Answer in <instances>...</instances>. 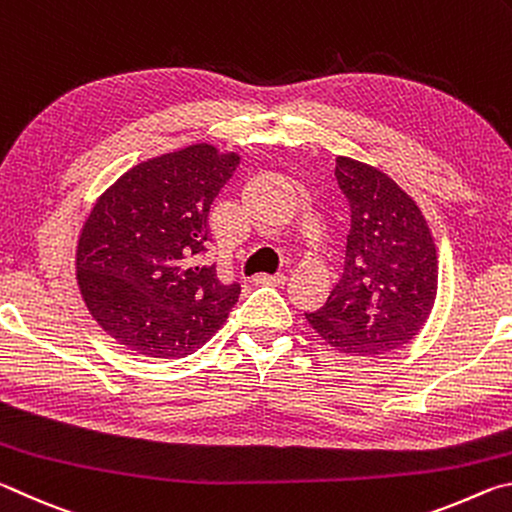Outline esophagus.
Returning a JSON list of instances; mask_svg holds the SVG:
<instances>
[{
    "label": "esophagus",
    "instance_id": "1",
    "mask_svg": "<svg viewBox=\"0 0 512 512\" xmlns=\"http://www.w3.org/2000/svg\"><path fill=\"white\" fill-rule=\"evenodd\" d=\"M255 280L257 282H264V284H284V282H287V275H284V273H275V275L262 273V275H257Z\"/></svg>",
    "mask_w": 512,
    "mask_h": 512
}]
</instances>
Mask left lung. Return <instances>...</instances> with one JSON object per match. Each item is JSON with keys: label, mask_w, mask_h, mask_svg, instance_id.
<instances>
[{"label": "left lung", "mask_w": 512, "mask_h": 512, "mask_svg": "<svg viewBox=\"0 0 512 512\" xmlns=\"http://www.w3.org/2000/svg\"><path fill=\"white\" fill-rule=\"evenodd\" d=\"M350 205L345 268L323 307L305 314L327 345L377 357L411 343L438 293V250L418 203L384 171L336 158Z\"/></svg>", "instance_id": "left-lung-1"}]
</instances>
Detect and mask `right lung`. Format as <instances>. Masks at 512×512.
<instances>
[{
    "mask_svg": "<svg viewBox=\"0 0 512 512\" xmlns=\"http://www.w3.org/2000/svg\"><path fill=\"white\" fill-rule=\"evenodd\" d=\"M239 160L192 144L135 164L97 198L76 244V280L119 345L151 359L187 357L237 305L239 284H223L201 257L210 207Z\"/></svg>",
    "mask_w": 512,
    "mask_h": 512,
    "instance_id": "1",
    "label": "right lung"
}]
</instances>
